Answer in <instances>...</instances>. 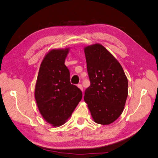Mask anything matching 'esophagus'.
Returning a JSON list of instances; mask_svg holds the SVG:
<instances>
[{
	"label": "esophagus",
	"instance_id": "esophagus-1",
	"mask_svg": "<svg viewBox=\"0 0 158 158\" xmlns=\"http://www.w3.org/2000/svg\"><path fill=\"white\" fill-rule=\"evenodd\" d=\"M78 88L81 90V91H82H82H83V88H82V84H78Z\"/></svg>",
	"mask_w": 158,
	"mask_h": 158
}]
</instances>
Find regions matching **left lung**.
<instances>
[{
  "label": "left lung",
  "mask_w": 158,
  "mask_h": 158,
  "mask_svg": "<svg viewBox=\"0 0 158 158\" xmlns=\"http://www.w3.org/2000/svg\"><path fill=\"white\" fill-rule=\"evenodd\" d=\"M90 85L87 103L95 123L109 125L122 114L128 96V79L119 62L102 44L84 47Z\"/></svg>",
  "instance_id": "obj_1"
}]
</instances>
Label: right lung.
Masks as SVG:
<instances>
[{"mask_svg":"<svg viewBox=\"0 0 158 158\" xmlns=\"http://www.w3.org/2000/svg\"><path fill=\"white\" fill-rule=\"evenodd\" d=\"M70 48L52 49L43 59L35 87L40 113L53 127L64 125L82 99V93L70 84V72L64 64Z\"/></svg>","mask_w":158,"mask_h":158,"instance_id":"add662e5","label":"right lung"}]
</instances>
